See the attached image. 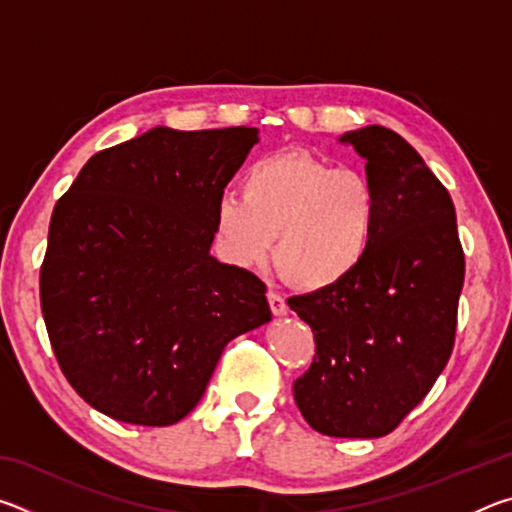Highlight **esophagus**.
<instances>
[{
	"label": "esophagus",
	"instance_id": "34e87169",
	"mask_svg": "<svg viewBox=\"0 0 512 512\" xmlns=\"http://www.w3.org/2000/svg\"><path fill=\"white\" fill-rule=\"evenodd\" d=\"M268 305H271V311L275 316H284L287 314V302L280 296V293L268 291Z\"/></svg>",
	"mask_w": 512,
	"mask_h": 512
}]
</instances>
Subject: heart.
Masks as SVG:
<instances>
[{
	"label": "heart",
	"mask_w": 512,
	"mask_h": 512,
	"mask_svg": "<svg viewBox=\"0 0 512 512\" xmlns=\"http://www.w3.org/2000/svg\"><path fill=\"white\" fill-rule=\"evenodd\" d=\"M381 219L377 187L363 171L339 169L309 153L287 151L250 164L241 196L223 194L214 232L237 266L275 264L302 289H329L368 257Z\"/></svg>",
	"instance_id": "1"
}]
</instances>
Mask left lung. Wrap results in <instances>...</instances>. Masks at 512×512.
Masks as SVG:
<instances>
[{
	"mask_svg": "<svg viewBox=\"0 0 512 512\" xmlns=\"http://www.w3.org/2000/svg\"><path fill=\"white\" fill-rule=\"evenodd\" d=\"M339 142L366 160L381 219L368 257L348 280L289 298L316 341L293 397L325 436L379 438L447 366L465 257L449 192L404 137L366 126Z\"/></svg>",
	"mask_w": 512,
	"mask_h": 512,
	"instance_id": "left-lung-1",
	"label": "left lung"
}]
</instances>
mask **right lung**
Returning <instances> with one entry per match:
<instances>
[{
	"mask_svg": "<svg viewBox=\"0 0 512 512\" xmlns=\"http://www.w3.org/2000/svg\"><path fill=\"white\" fill-rule=\"evenodd\" d=\"M257 128L155 126L92 155L54 207L40 305L60 370L92 409L167 427L232 339L271 320L264 282L210 255L214 207Z\"/></svg>",
	"mask_w": 512,
	"mask_h": 512,
	"instance_id": "obj_1",
	"label": "right lung"
}]
</instances>
